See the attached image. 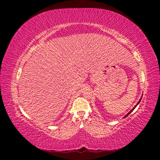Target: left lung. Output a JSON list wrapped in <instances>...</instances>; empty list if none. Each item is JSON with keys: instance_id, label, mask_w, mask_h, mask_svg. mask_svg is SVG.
I'll list each match as a JSON object with an SVG mask.
<instances>
[{"instance_id": "left-lung-1", "label": "left lung", "mask_w": 160, "mask_h": 160, "mask_svg": "<svg viewBox=\"0 0 160 160\" xmlns=\"http://www.w3.org/2000/svg\"><path fill=\"white\" fill-rule=\"evenodd\" d=\"M142 97H141V98H140V100H139V101H138V103H137V104H136V105H135V107H134L133 108H132V109H131V111H130V112H128V113H127V114H126V115L125 116H124V118H126V116H128V115L130 114V113H131V112H132V111H133V110L135 109V107H136L138 106V104H139V103L140 102V101H141V99H142Z\"/></svg>"}]
</instances>
